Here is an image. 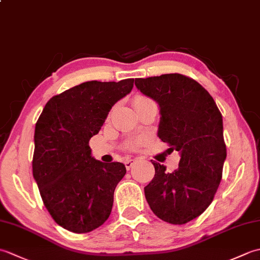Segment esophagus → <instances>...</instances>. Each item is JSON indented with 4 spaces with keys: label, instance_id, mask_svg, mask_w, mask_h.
<instances>
[{
    "label": "esophagus",
    "instance_id": "esophagus-1",
    "mask_svg": "<svg viewBox=\"0 0 260 260\" xmlns=\"http://www.w3.org/2000/svg\"><path fill=\"white\" fill-rule=\"evenodd\" d=\"M136 162V159H132V158H127L125 161V167L127 170H129L132 167H133L134 163Z\"/></svg>",
    "mask_w": 260,
    "mask_h": 260
}]
</instances>
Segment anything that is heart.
Here are the masks:
<instances>
[{
	"instance_id": "heart-1",
	"label": "heart",
	"mask_w": 260,
	"mask_h": 260,
	"mask_svg": "<svg viewBox=\"0 0 260 260\" xmlns=\"http://www.w3.org/2000/svg\"><path fill=\"white\" fill-rule=\"evenodd\" d=\"M147 102H151V101L148 98L144 97V96H137V97H135L133 104H134V107H137V106H140V105L145 104ZM144 142H145V139H143V137H135V139L127 140L124 143L123 147H124L125 151H135L140 146L144 144Z\"/></svg>"
}]
</instances>
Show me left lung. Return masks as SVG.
<instances>
[{"label":"left lung","mask_w":260,"mask_h":260,"mask_svg":"<svg viewBox=\"0 0 260 260\" xmlns=\"http://www.w3.org/2000/svg\"><path fill=\"white\" fill-rule=\"evenodd\" d=\"M135 86L158 104L157 136L181 154L172 173L152 161L155 175L144 187L145 198L163 221L184 224L206 211L221 181L227 157L222 115L211 95L184 75L136 78Z\"/></svg>","instance_id":"obj_1"}]
</instances>
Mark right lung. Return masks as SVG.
I'll return each instance as SVG.
<instances>
[{"mask_svg":"<svg viewBox=\"0 0 260 260\" xmlns=\"http://www.w3.org/2000/svg\"><path fill=\"white\" fill-rule=\"evenodd\" d=\"M133 86L132 78L82 82L53 96L37 121L33 178L52 219L71 233L95 230L112 212L114 191L126 168L93 158L89 140Z\"/></svg>","mask_w":260,"mask_h":260,"instance_id":"right-lung-1","label":"right lung"}]
</instances>
